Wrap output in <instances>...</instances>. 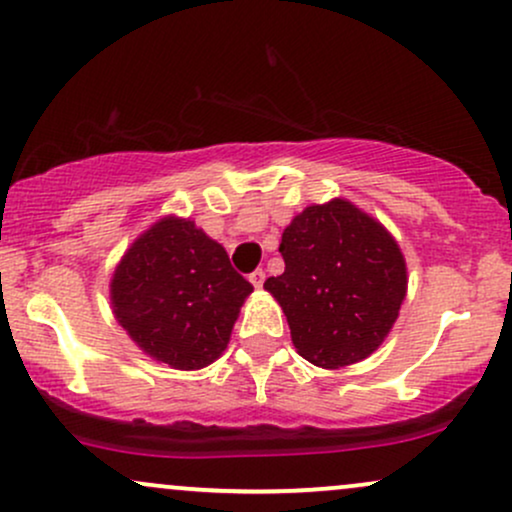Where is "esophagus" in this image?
I'll list each match as a JSON object with an SVG mask.
<instances>
[{
	"label": "esophagus",
	"instance_id": "obj_1",
	"mask_svg": "<svg viewBox=\"0 0 512 512\" xmlns=\"http://www.w3.org/2000/svg\"><path fill=\"white\" fill-rule=\"evenodd\" d=\"M250 284L255 286V289H262V284H264V272H262V269H255V272L250 274Z\"/></svg>",
	"mask_w": 512,
	"mask_h": 512
}]
</instances>
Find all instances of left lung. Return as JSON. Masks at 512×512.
<instances>
[{"instance_id": "left-lung-1", "label": "left lung", "mask_w": 512, "mask_h": 512, "mask_svg": "<svg viewBox=\"0 0 512 512\" xmlns=\"http://www.w3.org/2000/svg\"><path fill=\"white\" fill-rule=\"evenodd\" d=\"M284 274L264 281L305 361L342 368L373 354L407 296L397 240L346 199L305 207L284 228Z\"/></svg>"}]
</instances>
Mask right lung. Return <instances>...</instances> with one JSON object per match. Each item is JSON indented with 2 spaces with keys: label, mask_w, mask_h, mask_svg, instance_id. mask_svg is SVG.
<instances>
[{
  "label": "right lung",
  "mask_w": 512,
  "mask_h": 512,
  "mask_svg": "<svg viewBox=\"0 0 512 512\" xmlns=\"http://www.w3.org/2000/svg\"><path fill=\"white\" fill-rule=\"evenodd\" d=\"M252 284L195 221L166 216L129 245L110 281L113 313L156 361L199 370L223 354Z\"/></svg>",
  "instance_id": "1"
}]
</instances>
